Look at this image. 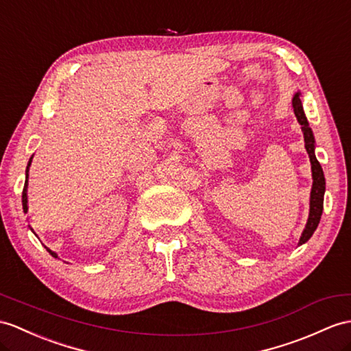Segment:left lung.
I'll use <instances>...</instances> for the list:
<instances>
[{
	"mask_svg": "<svg viewBox=\"0 0 351 351\" xmlns=\"http://www.w3.org/2000/svg\"><path fill=\"white\" fill-rule=\"evenodd\" d=\"M292 107L293 113L298 119L299 125H301V130L304 134V141H305V149L310 156L311 162V176H313V187H311V195H310V215L308 220H306V225L302 230L301 238H299L298 245H302L313 237L314 230L317 229L322 213H323V198H324V191H326V182H324V174L322 165L319 164L317 158H315V140L313 130L310 128L308 121H306V116L304 113L302 101H301V92H295L292 98Z\"/></svg>",
	"mask_w": 351,
	"mask_h": 351,
	"instance_id": "left-lung-1",
	"label": "left lung"
}]
</instances>
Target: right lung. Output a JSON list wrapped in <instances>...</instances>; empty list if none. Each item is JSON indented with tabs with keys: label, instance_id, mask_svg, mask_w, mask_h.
Returning a JSON list of instances; mask_svg holds the SVG:
<instances>
[{
	"label": "right lung",
	"instance_id": "1",
	"mask_svg": "<svg viewBox=\"0 0 351 351\" xmlns=\"http://www.w3.org/2000/svg\"><path fill=\"white\" fill-rule=\"evenodd\" d=\"M31 160H32V158H31V159H29V162H28V167H27V177H25V178H27V180H25V187H23V193H22V205H23V213H27V211H28V195H27V189H28V171H29ZM29 229L32 230V228H31V226H29ZM32 232H34V230H32ZM45 247H46V245H45ZM46 250H47L50 254H52L53 258H58V254H56L55 252L50 250L49 247H46Z\"/></svg>",
	"mask_w": 351,
	"mask_h": 351
}]
</instances>
